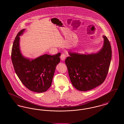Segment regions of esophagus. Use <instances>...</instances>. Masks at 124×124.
<instances>
[{
    "label": "esophagus",
    "instance_id": "obj_1",
    "mask_svg": "<svg viewBox=\"0 0 124 124\" xmlns=\"http://www.w3.org/2000/svg\"><path fill=\"white\" fill-rule=\"evenodd\" d=\"M65 58H66V55L65 54L62 53L60 56V59L64 61V60H65Z\"/></svg>",
    "mask_w": 124,
    "mask_h": 124
}]
</instances>
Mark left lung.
<instances>
[{"mask_svg":"<svg viewBox=\"0 0 124 124\" xmlns=\"http://www.w3.org/2000/svg\"><path fill=\"white\" fill-rule=\"evenodd\" d=\"M104 45L96 53L81 54L69 52L65 60L71 84L80 91L94 88L104 82L112 59V48L107 38L103 36Z\"/></svg>","mask_w":124,"mask_h":124,"instance_id":"8db88e82","label":"left lung"}]
</instances>
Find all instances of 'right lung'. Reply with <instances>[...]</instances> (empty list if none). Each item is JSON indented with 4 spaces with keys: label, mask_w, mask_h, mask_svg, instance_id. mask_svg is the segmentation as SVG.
<instances>
[{
    "label": "right lung",
    "mask_w": 124,
    "mask_h": 124,
    "mask_svg": "<svg viewBox=\"0 0 124 124\" xmlns=\"http://www.w3.org/2000/svg\"><path fill=\"white\" fill-rule=\"evenodd\" d=\"M24 29L18 32L13 42L11 58L15 71L21 82L31 91L43 93L52 85L56 67L60 61L61 53L44 54L35 59L24 58L20 52L19 36Z\"/></svg>",
    "instance_id": "obj_1"
}]
</instances>
